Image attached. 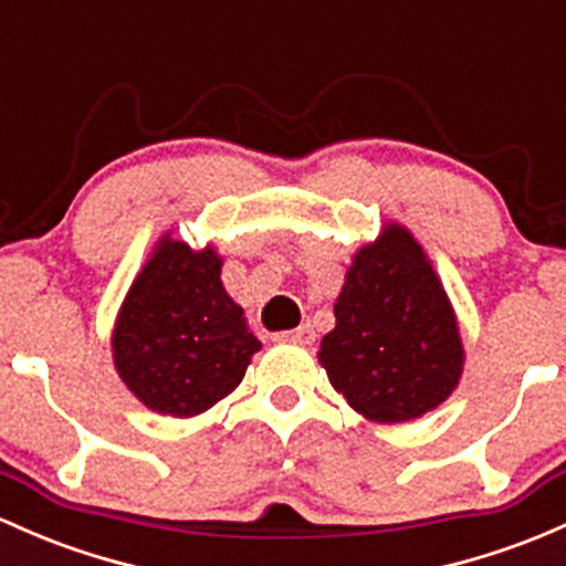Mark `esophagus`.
<instances>
[{
	"instance_id": "1",
	"label": "esophagus",
	"mask_w": 566,
	"mask_h": 566,
	"mask_svg": "<svg viewBox=\"0 0 566 566\" xmlns=\"http://www.w3.org/2000/svg\"><path fill=\"white\" fill-rule=\"evenodd\" d=\"M276 338H279V340H293V344H314L316 333H314L312 325H297L295 331L279 333Z\"/></svg>"
}]
</instances>
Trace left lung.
Instances as JSON below:
<instances>
[{
    "instance_id": "8db88e82",
    "label": "left lung",
    "mask_w": 566,
    "mask_h": 566,
    "mask_svg": "<svg viewBox=\"0 0 566 566\" xmlns=\"http://www.w3.org/2000/svg\"><path fill=\"white\" fill-rule=\"evenodd\" d=\"M333 312L316 357L335 392L368 421H413L459 387L457 312L424 247L400 222H384L378 239L354 252Z\"/></svg>"
}]
</instances>
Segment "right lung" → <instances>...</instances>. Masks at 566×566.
I'll use <instances>...</instances> for the list:
<instances>
[{"mask_svg":"<svg viewBox=\"0 0 566 566\" xmlns=\"http://www.w3.org/2000/svg\"><path fill=\"white\" fill-rule=\"evenodd\" d=\"M220 273L212 244L192 250L169 231L123 297L112 363L128 392L155 413L190 419L209 411L239 387L260 352Z\"/></svg>","mask_w":566,"mask_h":566,"instance_id":"obj_1","label":"right lung"}]
</instances>
